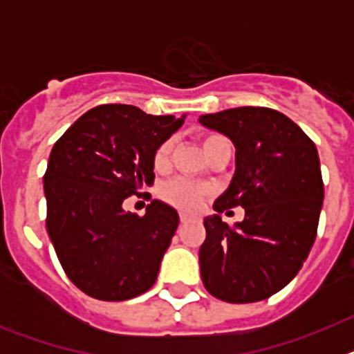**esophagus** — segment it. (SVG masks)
Instances as JSON below:
<instances>
[{"instance_id":"1","label":"esophagus","mask_w":354,"mask_h":354,"mask_svg":"<svg viewBox=\"0 0 354 354\" xmlns=\"http://www.w3.org/2000/svg\"><path fill=\"white\" fill-rule=\"evenodd\" d=\"M187 220H189V216H187V214H180V223H186Z\"/></svg>"}]
</instances>
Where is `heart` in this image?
Instances as JSON below:
<instances>
[{"label":"heart","mask_w":354,"mask_h":354,"mask_svg":"<svg viewBox=\"0 0 354 354\" xmlns=\"http://www.w3.org/2000/svg\"><path fill=\"white\" fill-rule=\"evenodd\" d=\"M225 138L220 134L209 133L202 136V149H204L205 156H209L216 145L223 143ZM171 152H174V140H167L158 147L154 154V168L156 170H165L170 162ZM209 189L202 184L192 183L186 179H174L167 183L161 187V196L167 200L168 204L175 205V207L183 209V211H196Z\"/></svg>","instance_id":"obj_1"}]
</instances>
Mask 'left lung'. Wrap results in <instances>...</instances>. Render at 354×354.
<instances>
[{
    "label": "left lung",
    "mask_w": 354,
    "mask_h": 354,
    "mask_svg": "<svg viewBox=\"0 0 354 354\" xmlns=\"http://www.w3.org/2000/svg\"><path fill=\"white\" fill-rule=\"evenodd\" d=\"M198 122L236 147V174L204 220L202 282L221 301H261L298 274L314 245L324 198L317 149L277 109L243 106ZM230 207L245 209L234 227L219 216Z\"/></svg>",
    "instance_id": "obj_1"
}]
</instances>
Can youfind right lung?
<instances>
[{
    "label": "right lung",
    "mask_w": 354,
    "mask_h": 354,
    "mask_svg": "<svg viewBox=\"0 0 354 354\" xmlns=\"http://www.w3.org/2000/svg\"><path fill=\"white\" fill-rule=\"evenodd\" d=\"M184 115H147L102 104L77 118L55 143L44 175L46 227L65 274L95 299L124 301L154 286L179 214L152 200L145 216L122 204L154 183V154Z\"/></svg>",
    "instance_id": "add662e5"
}]
</instances>
